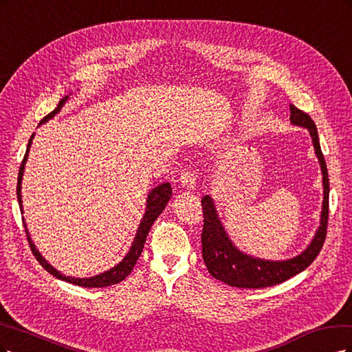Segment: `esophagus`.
Here are the masks:
<instances>
[{"label": "esophagus", "instance_id": "34e87169", "mask_svg": "<svg viewBox=\"0 0 352 352\" xmlns=\"http://www.w3.org/2000/svg\"><path fill=\"white\" fill-rule=\"evenodd\" d=\"M179 184L187 190H192L196 187V178L190 169H183L179 174Z\"/></svg>", "mask_w": 352, "mask_h": 352}]
</instances>
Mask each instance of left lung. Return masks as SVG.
<instances>
[{
	"instance_id": "obj_1",
	"label": "left lung",
	"mask_w": 352,
	"mask_h": 352,
	"mask_svg": "<svg viewBox=\"0 0 352 352\" xmlns=\"http://www.w3.org/2000/svg\"><path fill=\"white\" fill-rule=\"evenodd\" d=\"M291 122L309 129L316 155L319 157L322 173H323V210L319 231L314 240L302 254L285 260V262H269V260L254 258L243 254L232 245L228 235L225 234L218 213L214 210L213 201L209 196L201 197L203 209V230H201V254L205 260L209 274L223 283H228L236 288H267L278 285L280 282L300 274L305 267H309L314 258L319 256L326 240L327 219H329V177L324 156L320 149L319 134H317L316 124L311 117L296 105H291Z\"/></svg>"
}]
</instances>
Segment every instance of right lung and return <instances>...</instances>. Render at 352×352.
Here are the masks:
<instances>
[{"instance_id": "obj_1", "label": "right lung", "mask_w": 352, "mask_h": 352, "mask_svg": "<svg viewBox=\"0 0 352 352\" xmlns=\"http://www.w3.org/2000/svg\"><path fill=\"white\" fill-rule=\"evenodd\" d=\"M67 96L63 98L58 105H56V108L50 112V114L45 117L39 124L45 122L47 120L52 118L56 112H58L61 109V107L64 105ZM32 139H33V134L32 138L29 139V143H28V149H26V153L23 156V161H21V165H20V169H19V177H17V199H19V205H20V210L23 212V209H21V175H23V169H25V164H26V160H28V153H29V147L32 144ZM173 196V190H171V186H169V183H164L161 186H157L156 188H153L151 191V195L147 196V205H146V213L143 217V221L139 226L138 230V235H135L134 241H133V245L130 248L129 254L122 258V262L118 263L116 267L109 269L108 272H104V274H100L98 276H92V278H83V279H76V278H69V276H64L61 275L58 270H55L51 265L47 263V260H45L39 252L36 250V247L33 245L32 240H30V235L28 232V228H26V223L25 225V230H26V236H28V241H29V247L30 250L33 253V256L36 257V260L39 262V265H42V267L50 272L51 275H54L55 278H58L61 280H65V282H70V283H74V285H78V287H85V288H104V287H109V285H114V283H118L121 282L122 279H126L130 272L133 270L135 262H138V258L140 257L142 254V250H143V245L146 243V238H147V234H149L153 222L156 221V218L160 217L161 212L165 209L166 203L169 201V199H171ZM25 221V219H23Z\"/></svg>"}]
</instances>
